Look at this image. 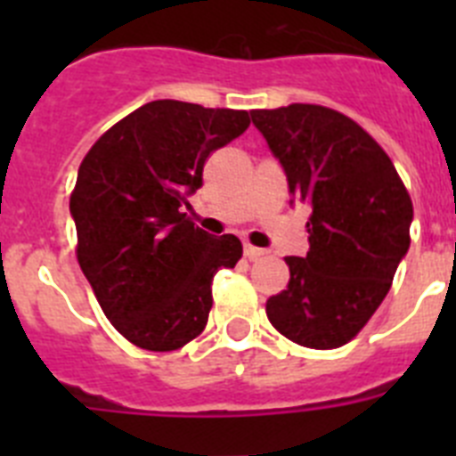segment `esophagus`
Here are the masks:
<instances>
[{
  "mask_svg": "<svg viewBox=\"0 0 456 456\" xmlns=\"http://www.w3.org/2000/svg\"><path fill=\"white\" fill-rule=\"evenodd\" d=\"M244 256H247L248 260H257V257L267 256V251H265V248L251 247V244H244Z\"/></svg>",
  "mask_w": 456,
  "mask_h": 456,
  "instance_id": "obj_1",
  "label": "esophagus"
}]
</instances>
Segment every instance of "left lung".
I'll return each instance as SVG.
<instances>
[{
	"mask_svg": "<svg viewBox=\"0 0 456 456\" xmlns=\"http://www.w3.org/2000/svg\"><path fill=\"white\" fill-rule=\"evenodd\" d=\"M251 120L283 167L289 205L313 208L310 251L285 257L289 283L267 299V317L301 347H342L386 299L409 251V191L377 141L340 111L297 102L256 109Z\"/></svg>",
	"mask_w": 456,
	"mask_h": 456,
	"instance_id": "8db88e82",
	"label": "left lung"
}]
</instances>
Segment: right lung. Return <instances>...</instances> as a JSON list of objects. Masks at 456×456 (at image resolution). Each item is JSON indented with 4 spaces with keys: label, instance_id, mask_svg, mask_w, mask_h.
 Instances as JSON below:
<instances>
[{
    "label": "right lung",
    "instance_id": "right-lung-1",
    "mask_svg": "<svg viewBox=\"0 0 456 456\" xmlns=\"http://www.w3.org/2000/svg\"><path fill=\"white\" fill-rule=\"evenodd\" d=\"M248 125L247 111L155 100L84 157L70 196L79 267L107 320L136 347L173 352L199 336L215 273L241 257L235 235H209L183 205L203 187L209 152Z\"/></svg>",
    "mask_w": 456,
    "mask_h": 456
}]
</instances>
